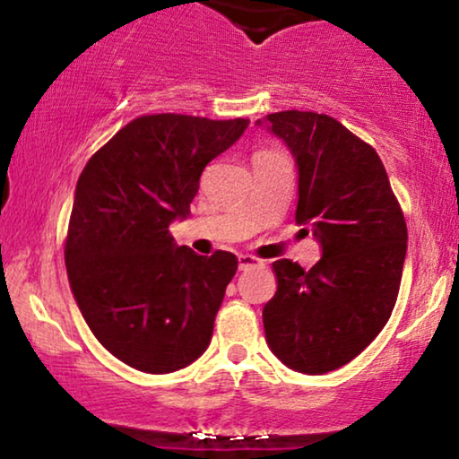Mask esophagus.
<instances>
[{"mask_svg":"<svg viewBox=\"0 0 459 459\" xmlns=\"http://www.w3.org/2000/svg\"><path fill=\"white\" fill-rule=\"evenodd\" d=\"M259 265H263V261L256 259V256H253V255H238V269H240V272H247V269L259 267Z\"/></svg>","mask_w":459,"mask_h":459,"instance_id":"esophagus-1","label":"esophagus"}]
</instances>
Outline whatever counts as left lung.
<instances>
[{"label":"left lung","instance_id":"obj_1","mask_svg":"<svg viewBox=\"0 0 459 459\" xmlns=\"http://www.w3.org/2000/svg\"><path fill=\"white\" fill-rule=\"evenodd\" d=\"M290 150L299 225L322 259L305 272L273 263L278 290L263 307L272 353L294 372L325 374L355 359L385 328L407 253L403 212L372 146L328 115L284 110L256 121Z\"/></svg>","mask_w":459,"mask_h":459}]
</instances>
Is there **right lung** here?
Returning a JSON list of instances; mask_svg holds the SVG:
<instances>
[{
    "mask_svg": "<svg viewBox=\"0 0 459 459\" xmlns=\"http://www.w3.org/2000/svg\"><path fill=\"white\" fill-rule=\"evenodd\" d=\"M248 118L148 115L118 131L77 181L65 261L73 297L100 344L127 366L169 374L211 344L236 255L178 247L200 175L240 140Z\"/></svg>",
    "mask_w": 459,
    "mask_h": 459,
    "instance_id": "obj_1",
    "label": "right lung"
}]
</instances>
